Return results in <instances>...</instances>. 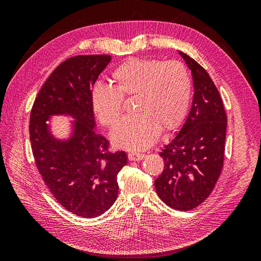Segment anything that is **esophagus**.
Instances as JSON below:
<instances>
[{
  "mask_svg": "<svg viewBox=\"0 0 261 261\" xmlns=\"http://www.w3.org/2000/svg\"><path fill=\"white\" fill-rule=\"evenodd\" d=\"M145 158H146V154L144 153H135V152L128 153L129 161H140V160H144Z\"/></svg>",
  "mask_w": 261,
  "mask_h": 261,
  "instance_id": "obj_1",
  "label": "esophagus"
}]
</instances>
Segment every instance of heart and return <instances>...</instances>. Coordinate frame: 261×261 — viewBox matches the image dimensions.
<instances>
[{
	"label": "heart",
	"mask_w": 261,
	"mask_h": 261,
	"mask_svg": "<svg viewBox=\"0 0 261 261\" xmlns=\"http://www.w3.org/2000/svg\"><path fill=\"white\" fill-rule=\"evenodd\" d=\"M114 86L98 84L91 106L101 124L113 126L123 113V98L135 96L134 112L111 134L115 147L140 151L151 146L161 128L170 132L183 123L188 112L192 82L179 62L130 59L112 73Z\"/></svg>",
	"instance_id": "heart-1"
}]
</instances>
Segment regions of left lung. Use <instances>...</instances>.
<instances>
[{
	"label": "left lung",
	"mask_w": 261,
	"mask_h": 261,
	"mask_svg": "<svg viewBox=\"0 0 261 261\" xmlns=\"http://www.w3.org/2000/svg\"><path fill=\"white\" fill-rule=\"evenodd\" d=\"M178 53L192 70L193 103L181 128L160 152L164 169L154 180V187L169 207L188 211L208 198L220 176L226 114L207 70L187 54Z\"/></svg>",
	"instance_id": "8db88e82"
}]
</instances>
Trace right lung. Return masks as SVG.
<instances>
[{"label": "right lung", "mask_w": 261, "mask_h": 261, "mask_svg": "<svg viewBox=\"0 0 261 261\" xmlns=\"http://www.w3.org/2000/svg\"><path fill=\"white\" fill-rule=\"evenodd\" d=\"M111 55H77L53 70L34 102L29 135L36 165L46 187L67 211L96 218L118 195L117 174L127 163L124 151H108L109 141L96 132L91 92ZM68 116L71 133L57 139L50 118Z\"/></svg>", "instance_id": "1"}]
</instances>
